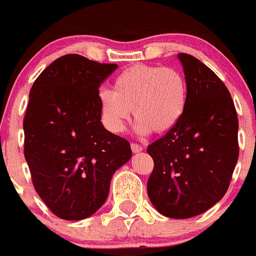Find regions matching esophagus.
<instances>
[{
  "mask_svg": "<svg viewBox=\"0 0 256 256\" xmlns=\"http://www.w3.org/2000/svg\"><path fill=\"white\" fill-rule=\"evenodd\" d=\"M130 148H132V152H133V153H139V152L143 150V146H139V144H136V143H132Z\"/></svg>",
  "mask_w": 256,
  "mask_h": 256,
  "instance_id": "obj_1",
  "label": "esophagus"
}]
</instances>
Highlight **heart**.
<instances>
[{
	"label": "heart",
	"mask_w": 256,
	"mask_h": 256,
	"mask_svg": "<svg viewBox=\"0 0 256 256\" xmlns=\"http://www.w3.org/2000/svg\"><path fill=\"white\" fill-rule=\"evenodd\" d=\"M188 87L182 72L172 67L136 63L116 77L112 90L100 93V110L113 133L126 129L130 110L140 134H163L183 117Z\"/></svg>",
	"instance_id": "b5f03b06"
}]
</instances>
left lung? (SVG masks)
I'll list each match as a JSON object with an SVG mask.
<instances>
[{"instance_id": "1", "label": "left lung", "mask_w": 256, "mask_h": 256, "mask_svg": "<svg viewBox=\"0 0 256 256\" xmlns=\"http://www.w3.org/2000/svg\"><path fill=\"white\" fill-rule=\"evenodd\" d=\"M188 100L178 124L148 146V196L156 210L186 219L208 210L230 186L239 156L236 110L226 86L198 58L179 53Z\"/></svg>"}]
</instances>
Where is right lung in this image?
I'll use <instances>...</instances> for the list:
<instances>
[{
    "label": "right lung",
    "mask_w": 256,
    "mask_h": 256,
    "mask_svg": "<svg viewBox=\"0 0 256 256\" xmlns=\"http://www.w3.org/2000/svg\"><path fill=\"white\" fill-rule=\"evenodd\" d=\"M118 66L80 54L57 58L37 77L24 120V153L37 194L56 216L88 218L132 156L127 139L100 122V86Z\"/></svg>",
    "instance_id": "1"
}]
</instances>
